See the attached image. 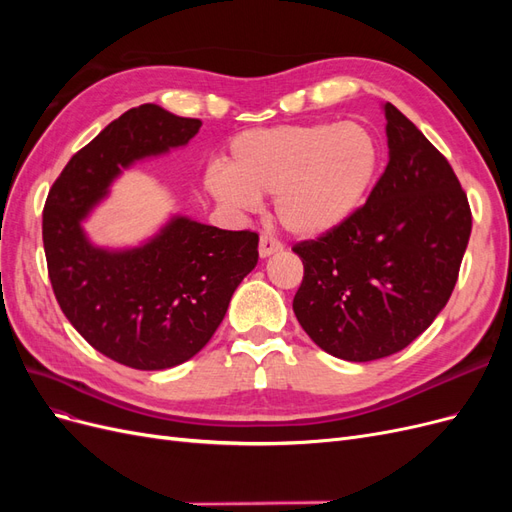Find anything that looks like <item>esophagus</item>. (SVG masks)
Segmentation results:
<instances>
[{"mask_svg": "<svg viewBox=\"0 0 512 512\" xmlns=\"http://www.w3.org/2000/svg\"><path fill=\"white\" fill-rule=\"evenodd\" d=\"M282 250H284V245L280 241L267 237V235L260 237V241H258V254H260V258H269L273 254H280Z\"/></svg>", "mask_w": 512, "mask_h": 512, "instance_id": "obj_1", "label": "esophagus"}]
</instances>
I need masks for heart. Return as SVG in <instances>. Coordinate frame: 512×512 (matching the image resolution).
<instances>
[{
	"label": "heart",
	"mask_w": 512,
	"mask_h": 512,
	"mask_svg": "<svg viewBox=\"0 0 512 512\" xmlns=\"http://www.w3.org/2000/svg\"><path fill=\"white\" fill-rule=\"evenodd\" d=\"M382 147L361 121L254 128L232 138L224 166L205 175L220 207L245 213L273 194V215L292 237L320 239L350 222L380 177Z\"/></svg>",
	"instance_id": "b5f03b06"
}]
</instances>
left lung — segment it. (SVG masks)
Here are the masks:
<instances>
[{"mask_svg": "<svg viewBox=\"0 0 512 512\" xmlns=\"http://www.w3.org/2000/svg\"><path fill=\"white\" fill-rule=\"evenodd\" d=\"M386 164L350 222L292 252L303 282L292 309L337 359L367 363L410 346L451 299L472 232L451 164L386 102Z\"/></svg>", "mask_w": 512, "mask_h": 512, "instance_id": "8db88e82", "label": "left lung"}]
</instances>
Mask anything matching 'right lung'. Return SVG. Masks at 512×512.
I'll use <instances>...</instances> for the list:
<instances>
[{
  "label": "right lung",
  "instance_id": "add662e5",
  "mask_svg": "<svg viewBox=\"0 0 512 512\" xmlns=\"http://www.w3.org/2000/svg\"><path fill=\"white\" fill-rule=\"evenodd\" d=\"M203 121L141 104L61 170L46 198L42 241L61 312L108 359L143 371L190 361L258 262V235L170 215L138 245L102 247L83 222L132 164L185 147Z\"/></svg>",
  "mask_w": 512,
  "mask_h": 512
}]
</instances>
